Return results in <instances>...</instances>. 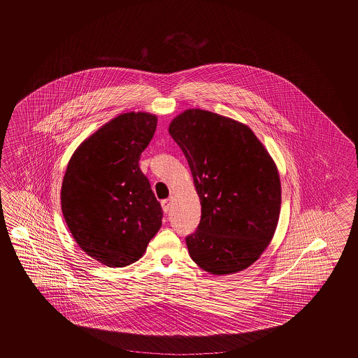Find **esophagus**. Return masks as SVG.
<instances>
[{"label":"esophagus","mask_w":358,"mask_h":358,"mask_svg":"<svg viewBox=\"0 0 358 358\" xmlns=\"http://www.w3.org/2000/svg\"><path fill=\"white\" fill-rule=\"evenodd\" d=\"M172 199H164L162 201V206H163V210L165 213H169L171 211V206H172V202H171Z\"/></svg>","instance_id":"34e87169"}]
</instances>
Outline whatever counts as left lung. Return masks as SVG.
Masks as SVG:
<instances>
[{
  "instance_id": "8db88e82",
  "label": "left lung",
  "mask_w": 358,
  "mask_h": 358,
  "mask_svg": "<svg viewBox=\"0 0 358 358\" xmlns=\"http://www.w3.org/2000/svg\"><path fill=\"white\" fill-rule=\"evenodd\" d=\"M169 134L193 174L201 199L189 255L211 274L248 268L269 245L281 210L275 164L250 127L193 108L174 118Z\"/></svg>"
}]
</instances>
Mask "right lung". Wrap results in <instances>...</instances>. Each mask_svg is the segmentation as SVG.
<instances>
[{"mask_svg":"<svg viewBox=\"0 0 358 358\" xmlns=\"http://www.w3.org/2000/svg\"><path fill=\"white\" fill-rule=\"evenodd\" d=\"M157 118L126 113L110 120L71 157L62 210L80 248L108 266L139 260L162 227L163 208L139 166Z\"/></svg>","mask_w":358,"mask_h":358,"instance_id":"right-lung-1","label":"right lung"}]
</instances>
